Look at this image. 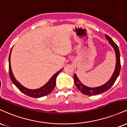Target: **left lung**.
Masks as SVG:
<instances>
[{
	"instance_id": "8db88e82",
	"label": "left lung",
	"mask_w": 127,
	"mask_h": 127,
	"mask_svg": "<svg viewBox=\"0 0 127 127\" xmlns=\"http://www.w3.org/2000/svg\"><path fill=\"white\" fill-rule=\"evenodd\" d=\"M106 38L109 41V43L112 46V47L114 49L115 53L116 55V65H115V68L114 72L113 73L112 75L111 78L109 79V80L105 84L102 85V86H99L95 88H91L87 87V86H84L81 83V81L79 80V79L77 77V76L75 74L74 75V83L76 87L82 93L86 95H88V96H94V95H99V94L103 93L104 92H106L109 89L111 88L112 86L114 85V84L116 80H117L118 77L119 76L120 74V70H121V62H120V50H119L118 47L117 45L113 41V40L108 36V35L105 34Z\"/></svg>"
}]
</instances>
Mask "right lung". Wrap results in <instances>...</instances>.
Instances as JSON below:
<instances>
[{
  "mask_svg": "<svg viewBox=\"0 0 127 127\" xmlns=\"http://www.w3.org/2000/svg\"><path fill=\"white\" fill-rule=\"evenodd\" d=\"M12 49V47L11 50H10L9 56V72L10 78V80H11L12 82L13 83V84H14L15 86L16 87L22 92V93L27 95L28 96L31 97H41L46 96V95H47L48 94L51 93L53 89H54L55 85H56V78H57V76L58 75V74H59V72L62 71L63 68L52 76V78L49 80V81L47 82L45 85H44L43 87H40L39 89H35V90L28 89L27 88L22 86V85L16 80L14 75H13L12 71L11 69V65H10V54H11Z\"/></svg>",
  "mask_w": 127,
  "mask_h": 127,
  "instance_id": "add662e5",
  "label": "right lung"
}]
</instances>
